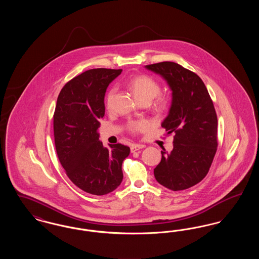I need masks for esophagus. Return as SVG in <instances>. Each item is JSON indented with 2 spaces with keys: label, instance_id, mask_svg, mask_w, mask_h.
<instances>
[{
  "label": "esophagus",
  "instance_id": "esophagus-1",
  "mask_svg": "<svg viewBox=\"0 0 259 259\" xmlns=\"http://www.w3.org/2000/svg\"><path fill=\"white\" fill-rule=\"evenodd\" d=\"M145 148V147L142 146V145H136V144H134V145L131 146L130 149H131V152H135V151H138V150H140V149H142V148Z\"/></svg>",
  "mask_w": 259,
  "mask_h": 259
}]
</instances>
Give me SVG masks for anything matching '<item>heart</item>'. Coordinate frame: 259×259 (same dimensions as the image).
Returning a JSON list of instances; mask_svg holds the SVG:
<instances>
[{
    "mask_svg": "<svg viewBox=\"0 0 259 259\" xmlns=\"http://www.w3.org/2000/svg\"><path fill=\"white\" fill-rule=\"evenodd\" d=\"M127 85L133 92L135 98L139 102L147 101L148 103H150L160 93L159 83L153 77L149 76L148 74H139L129 78L127 81ZM114 93H115V89L113 88L109 91L106 98L107 108L111 107ZM156 107L158 111H163L167 108V102L164 99H161L158 101ZM143 127H144V123L142 122H133L130 124V129L132 131H138Z\"/></svg>",
    "mask_w": 259,
    "mask_h": 259,
    "instance_id": "1",
    "label": "heart"
}]
</instances>
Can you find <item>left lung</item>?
Instances as JSON below:
<instances>
[{
	"instance_id": "8db88e82",
	"label": "left lung",
	"mask_w": 259,
	"mask_h": 259,
	"mask_svg": "<svg viewBox=\"0 0 259 259\" xmlns=\"http://www.w3.org/2000/svg\"><path fill=\"white\" fill-rule=\"evenodd\" d=\"M146 68L167 81L172 91L169 113L161 123L174 133L171 152L161 151L154 177L161 185L184 190L200 183L209 172L218 148V117L207 87L199 75L174 62Z\"/></svg>"
}]
</instances>
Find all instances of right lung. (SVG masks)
<instances>
[{
	"mask_svg": "<svg viewBox=\"0 0 259 259\" xmlns=\"http://www.w3.org/2000/svg\"><path fill=\"white\" fill-rule=\"evenodd\" d=\"M122 70L92 69L62 88L53 115L55 148L62 167L78 188L105 195L122 182V162L130 148L121 144L105 148L99 140L105 115V94Z\"/></svg>",
	"mask_w": 259,
	"mask_h": 259,
	"instance_id": "right-lung-1",
	"label": "right lung"
}]
</instances>
